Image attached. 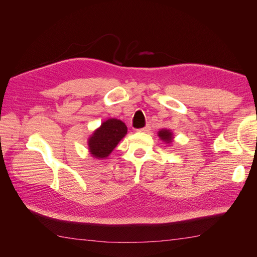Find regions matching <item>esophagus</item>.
Wrapping results in <instances>:
<instances>
[{
	"instance_id": "34e87169",
	"label": "esophagus",
	"mask_w": 257,
	"mask_h": 257,
	"mask_svg": "<svg viewBox=\"0 0 257 257\" xmlns=\"http://www.w3.org/2000/svg\"><path fill=\"white\" fill-rule=\"evenodd\" d=\"M149 131H150V126L149 125H147V126H145L143 128H139L138 130V132H144V133H147V132H149Z\"/></svg>"
}]
</instances>
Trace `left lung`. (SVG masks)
Listing matches in <instances>:
<instances>
[{
  "mask_svg": "<svg viewBox=\"0 0 257 257\" xmlns=\"http://www.w3.org/2000/svg\"><path fill=\"white\" fill-rule=\"evenodd\" d=\"M159 137L162 139V141H164L165 143L167 144H170L173 142V132H170L169 130H166V128H163L161 130L159 133H158Z\"/></svg>",
  "mask_w": 257,
  "mask_h": 257,
  "instance_id": "obj_1",
  "label": "left lung"
}]
</instances>
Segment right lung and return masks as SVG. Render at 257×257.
Listing matches in <instances>:
<instances>
[{
	"mask_svg": "<svg viewBox=\"0 0 257 257\" xmlns=\"http://www.w3.org/2000/svg\"><path fill=\"white\" fill-rule=\"evenodd\" d=\"M126 133L127 127L121 120H106L88 139L91 155L98 160L106 159Z\"/></svg>",
	"mask_w": 257,
	"mask_h": 257,
	"instance_id": "right-lung-1",
	"label": "right lung"
}]
</instances>
